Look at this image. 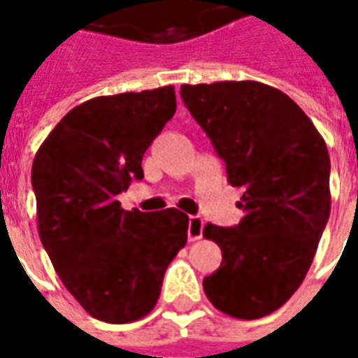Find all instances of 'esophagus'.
<instances>
[{"instance_id":"esophagus-1","label":"esophagus","mask_w":358,"mask_h":358,"mask_svg":"<svg viewBox=\"0 0 358 358\" xmlns=\"http://www.w3.org/2000/svg\"><path fill=\"white\" fill-rule=\"evenodd\" d=\"M203 227H205V222H203L201 216H190L188 218V240L196 242V240L201 238Z\"/></svg>"}]
</instances>
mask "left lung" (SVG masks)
<instances>
[{"label": "left lung", "mask_w": 358, "mask_h": 358, "mask_svg": "<svg viewBox=\"0 0 358 358\" xmlns=\"http://www.w3.org/2000/svg\"><path fill=\"white\" fill-rule=\"evenodd\" d=\"M181 98L242 188L244 218L207 224L222 264L203 279L208 301L240 320L285 305L313 264L331 213L327 145L287 94L257 81L182 85Z\"/></svg>", "instance_id": "obj_1"}]
</instances>
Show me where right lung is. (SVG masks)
<instances>
[{
    "instance_id": "right-lung-1",
    "label": "right lung",
    "mask_w": 358,
    "mask_h": 358,
    "mask_svg": "<svg viewBox=\"0 0 358 358\" xmlns=\"http://www.w3.org/2000/svg\"><path fill=\"white\" fill-rule=\"evenodd\" d=\"M176 107L173 87L88 99L55 125L33 161L42 245L68 292L107 324L150 314L166 268L187 244L185 213L124 210L118 201L144 179L145 150Z\"/></svg>"
}]
</instances>
